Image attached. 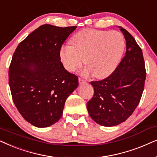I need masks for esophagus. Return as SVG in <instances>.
Masks as SVG:
<instances>
[{"label":"esophagus","mask_w":157,"mask_h":157,"mask_svg":"<svg viewBox=\"0 0 157 157\" xmlns=\"http://www.w3.org/2000/svg\"><path fill=\"white\" fill-rule=\"evenodd\" d=\"M79 83H80V85H82V84H85V83H86V81L85 80H83L82 78H79Z\"/></svg>","instance_id":"esophagus-1"}]
</instances>
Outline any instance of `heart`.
Instances as JSON below:
<instances>
[{"mask_svg":"<svg viewBox=\"0 0 157 157\" xmlns=\"http://www.w3.org/2000/svg\"><path fill=\"white\" fill-rule=\"evenodd\" d=\"M71 42L72 45H63L59 49L60 60L66 70L75 72L85 62L87 65L82 75L94 74L100 79L113 72L125 49L124 37L116 31L82 29L72 36Z\"/></svg>","mask_w":157,"mask_h":157,"instance_id":"heart-1","label":"heart"}]
</instances>
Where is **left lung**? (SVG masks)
I'll return each mask as SVG.
<instances>
[{
    "instance_id": "1",
    "label": "left lung",
    "mask_w": 157,
    "mask_h": 157,
    "mask_svg": "<svg viewBox=\"0 0 157 157\" xmlns=\"http://www.w3.org/2000/svg\"><path fill=\"white\" fill-rule=\"evenodd\" d=\"M119 28L126 41V54L110 76L90 82L94 95L87 103L90 116L103 126H117L133 113L141 100L147 76L141 49L128 31Z\"/></svg>"
}]
</instances>
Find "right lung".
<instances>
[{
	"mask_svg": "<svg viewBox=\"0 0 157 157\" xmlns=\"http://www.w3.org/2000/svg\"><path fill=\"white\" fill-rule=\"evenodd\" d=\"M77 26L44 24L18 45L8 71L12 98L25 120L38 128L55 124L62 116L78 77L65 70L59 49Z\"/></svg>",
	"mask_w": 157,
	"mask_h": 157,
	"instance_id": "right-lung-1",
	"label": "right lung"
}]
</instances>
